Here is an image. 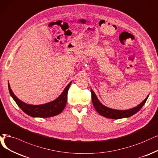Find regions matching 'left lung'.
Wrapping results in <instances>:
<instances>
[{"label": "left lung", "instance_id": "1", "mask_svg": "<svg viewBox=\"0 0 158 158\" xmlns=\"http://www.w3.org/2000/svg\"><path fill=\"white\" fill-rule=\"evenodd\" d=\"M91 97H92V102L94 106V108H95L97 111L103 117L113 118V119H118V118H123L126 117H129L130 116H132L133 115L135 114L137 112L139 111L142 107L144 106V104L146 102L147 100L148 99V95L146 97L141 103H140L138 106L134 108L127 110H115L111 109L108 108L104 104H102L100 102V100L98 99L97 95L93 91V90L91 89Z\"/></svg>", "mask_w": 158, "mask_h": 158}]
</instances>
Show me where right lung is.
Instances as JSON below:
<instances>
[{"instance_id":"add662e5","label":"right lung","mask_w":158,"mask_h":158,"mask_svg":"<svg viewBox=\"0 0 158 158\" xmlns=\"http://www.w3.org/2000/svg\"><path fill=\"white\" fill-rule=\"evenodd\" d=\"M72 81L69 83L60 95L53 101L40 105L28 104L19 99L12 91L8 83V89L11 97L13 98L18 106L27 115L32 117L47 118L57 115L65 108L67 100V93Z\"/></svg>"}]
</instances>
